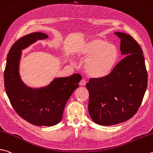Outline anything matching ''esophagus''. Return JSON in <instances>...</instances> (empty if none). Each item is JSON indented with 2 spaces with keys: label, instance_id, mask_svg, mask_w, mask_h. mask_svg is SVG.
<instances>
[{
  "label": "esophagus",
  "instance_id": "34e87169",
  "mask_svg": "<svg viewBox=\"0 0 153 153\" xmlns=\"http://www.w3.org/2000/svg\"><path fill=\"white\" fill-rule=\"evenodd\" d=\"M85 81L84 79H82L81 81H80V82H79V85H82V86H84V85H85Z\"/></svg>",
  "mask_w": 153,
  "mask_h": 153
}]
</instances>
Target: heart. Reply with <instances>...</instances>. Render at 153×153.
<instances>
[{"instance_id": "1", "label": "heart", "mask_w": 153, "mask_h": 153, "mask_svg": "<svg viewBox=\"0 0 153 153\" xmlns=\"http://www.w3.org/2000/svg\"><path fill=\"white\" fill-rule=\"evenodd\" d=\"M76 55L86 59L84 69L88 76L102 77L110 74L114 68L119 53L114 44L101 38H92L85 41L77 49Z\"/></svg>"}]
</instances>
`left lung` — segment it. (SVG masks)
<instances>
[{"instance_id": "obj_1", "label": "left lung", "mask_w": 153, "mask_h": 153, "mask_svg": "<svg viewBox=\"0 0 153 153\" xmlns=\"http://www.w3.org/2000/svg\"><path fill=\"white\" fill-rule=\"evenodd\" d=\"M114 33L121 39L120 49L125 57L108 76L91 78L86 84L89 114L94 123L102 126L131 118L142 103L148 82L139 44L126 33Z\"/></svg>"}]
</instances>
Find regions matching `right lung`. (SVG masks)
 <instances>
[{"label":"right lung","instance_id":"right-lung-1","mask_svg":"<svg viewBox=\"0 0 153 153\" xmlns=\"http://www.w3.org/2000/svg\"><path fill=\"white\" fill-rule=\"evenodd\" d=\"M43 33H32L19 39L8 53L4 69L5 90L14 110L22 118L35 126H52L62 120L63 110L69 97L82 76L55 77L49 85L40 88L27 86L19 74L22 50L38 40L48 39Z\"/></svg>","mask_w":153,"mask_h":153}]
</instances>
